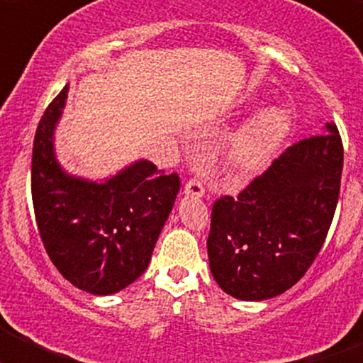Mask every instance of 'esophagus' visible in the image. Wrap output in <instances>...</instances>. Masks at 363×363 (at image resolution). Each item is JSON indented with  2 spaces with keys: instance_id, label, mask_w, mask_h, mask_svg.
<instances>
[{
  "instance_id": "34e87169",
  "label": "esophagus",
  "mask_w": 363,
  "mask_h": 363,
  "mask_svg": "<svg viewBox=\"0 0 363 363\" xmlns=\"http://www.w3.org/2000/svg\"><path fill=\"white\" fill-rule=\"evenodd\" d=\"M185 196H192V198H201L205 196V185L200 178H192L189 179L187 185H185Z\"/></svg>"
}]
</instances>
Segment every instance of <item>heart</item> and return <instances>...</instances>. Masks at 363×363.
Segmentation results:
<instances>
[{
	"label": "heart",
	"instance_id": "obj_1",
	"mask_svg": "<svg viewBox=\"0 0 363 363\" xmlns=\"http://www.w3.org/2000/svg\"><path fill=\"white\" fill-rule=\"evenodd\" d=\"M291 127L289 112L278 105L256 111L230 138L227 162L234 171L252 174L259 171L278 149Z\"/></svg>",
	"mask_w": 363,
	"mask_h": 363
}]
</instances>
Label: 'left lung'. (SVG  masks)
<instances>
[{
    "label": "left lung",
    "instance_id": "obj_1",
    "mask_svg": "<svg viewBox=\"0 0 363 363\" xmlns=\"http://www.w3.org/2000/svg\"><path fill=\"white\" fill-rule=\"evenodd\" d=\"M344 147L327 121L294 143L238 196L213 205L209 267L221 289L262 301L291 289L325 242L340 194Z\"/></svg>",
    "mask_w": 363,
    "mask_h": 363
}]
</instances>
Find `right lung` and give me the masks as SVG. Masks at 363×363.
I'll return each mask as SVG.
<instances>
[{
	"label": "right lung",
	"mask_w": 363,
	"mask_h": 363,
	"mask_svg": "<svg viewBox=\"0 0 363 363\" xmlns=\"http://www.w3.org/2000/svg\"><path fill=\"white\" fill-rule=\"evenodd\" d=\"M69 85L38 125L32 150V203L47 255L63 278L96 296L120 293L147 269L179 191L178 174L136 160L105 179L69 174L54 134Z\"/></svg>",
	"instance_id": "add662e5"
}]
</instances>
